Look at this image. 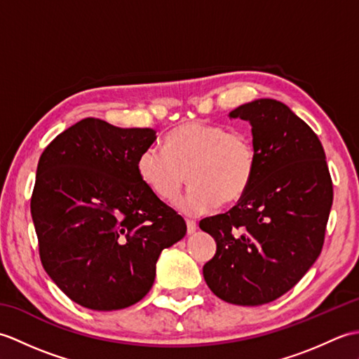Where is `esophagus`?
<instances>
[{"instance_id":"obj_1","label":"esophagus","mask_w":359,"mask_h":359,"mask_svg":"<svg viewBox=\"0 0 359 359\" xmlns=\"http://www.w3.org/2000/svg\"><path fill=\"white\" fill-rule=\"evenodd\" d=\"M196 228H197V224L194 222V220H187V231H188V234H193L196 231Z\"/></svg>"}]
</instances>
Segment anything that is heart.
Here are the masks:
<instances>
[{"instance_id":"obj_1","label":"heart","mask_w":359,"mask_h":359,"mask_svg":"<svg viewBox=\"0 0 359 359\" xmlns=\"http://www.w3.org/2000/svg\"><path fill=\"white\" fill-rule=\"evenodd\" d=\"M157 147L142 149L135 170L143 185L170 202L180 193L188 174L191 187L175 202L187 216H201L220 201H241L253 184L257 151L253 137L242 129L208 121H187L171 129Z\"/></svg>"}]
</instances>
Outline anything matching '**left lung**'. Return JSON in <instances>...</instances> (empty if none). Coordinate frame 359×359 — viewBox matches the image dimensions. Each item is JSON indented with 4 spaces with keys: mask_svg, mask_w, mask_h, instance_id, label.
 Returning <instances> with one entry per match:
<instances>
[{
    "mask_svg": "<svg viewBox=\"0 0 359 359\" xmlns=\"http://www.w3.org/2000/svg\"><path fill=\"white\" fill-rule=\"evenodd\" d=\"M230 117L250 121L257 168L238 205L201 220L217 245L203 278L220 299L262 306L293 288L321 255L333 185L318 135L287 104L259 98Z\"/></svg>",
    "mask_w": 359,
    "mask_h": 359,
    "instance_id": "1",
    "label": "left lung"
}]
</instances>
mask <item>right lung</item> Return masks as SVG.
I'll list each match as a JSON object with an SVG mask.
<instances>
[{"instance_id":"add662e5","label":"right lung","mask_w":359,"mask_h":359,"mask_svg":"<svg viewBox=\"0 0 359 359\" xmlns=\"http://www.w3.org/2000/svg\"><path fill=\"white\" fill-rule=\"evenodd\" d=\"M151 128L85 118L53 139L38 160L30 199L40 259L80 306L111 311L144 297L163 248L187 224L143 185L135 170Z\"/></svg>"}]
</instances>
